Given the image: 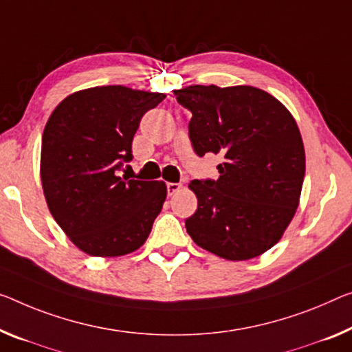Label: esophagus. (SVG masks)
Instances as JSON below:
<instances>
[{"mask_svg":"<svg viewBox=\"0 0 352 352\" xmlns=\"http://www.w3.org/2000/svg\"><path fill=\"white\" fill-rule=\"evenodd\" d=\"M181 187H182L181 184H177V182H168V184H166V190H168L170 197H173V195H175L176 192H179Z\"/></svg>","mask_w":352,"mask_h":352,"instance_id":"obj_1","label":"esophagus"}]
</instances>
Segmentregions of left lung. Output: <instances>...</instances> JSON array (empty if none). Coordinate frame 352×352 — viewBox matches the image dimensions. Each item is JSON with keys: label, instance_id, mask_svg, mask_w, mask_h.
<instances>
[{"label": "left lung", "instance_id": "left-lung-1", "mask_svg": "<svg viewBox=\"0 0 352 352\" xmlns=\"http://www.w3.org/2000/svg\"><path fill=\"white\" fill-rule=\"evenodd\" d=\"M192 111L195 153L220 154L217 181H192L198 208L186 220L195 244L247 261L282 239L299 206L305 149L294 116L255 86L193 85L173 91Z\"/></svg>", "mask_w": 352, "mask_h": 352}]
</instances>
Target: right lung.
I'll return each mask as SVG.
<instances>
[{"mask_svg":"<svg viewBox=\"0 0 352 352\" xmlns=\"http://www.w3.org/2000/svg\"><path fill=\"white\" fill-rule=\"evenodd\" d=\"M164 93L94 86L59 102L45 124L41 181L48 210L86 255H129L148 239L166 198L164 181L118 175L132 140Z\"/></svg>","mask_w":352,"mask_h":352,"instance_id":"1","label":"right lung"}]
</instances>
